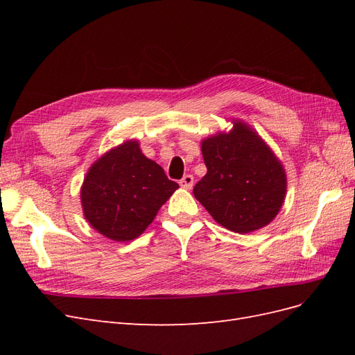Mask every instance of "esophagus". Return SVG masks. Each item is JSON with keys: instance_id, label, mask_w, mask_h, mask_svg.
Masks as SVG:
<instances>
[{"instance_id": "1", "label": "esophagus", "mask_w": 355, "mask_h": 355, "mask_svg": "<svg viewBox=\"0 0 355 355\" xmlns=\"http://www.w3.org/2000/svg\"><path fill=\"white\" fill-rule=\"evenodd\" d=\"M179 185L184 188V189H191L192 185H194V176H192V175H185L184 178L180 179Z\"/></svg>"}]
</instances>
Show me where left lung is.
Here are the masks:
<instances>
[{"label":"left lung","instance_id":"8db88e82","mask_svg":"<svg viewBox=\"0 0 355 355\" xmlns=\"http://www.w3.org/2000/svg\"><path fill=\"white\" fill-rule=\"evenodd\" d=\"M230 132L201 141L207 173L194 196L223 228L249 234L271 223L286 198L282 159L250 124L231 120Z\"/></svg>","mask_w":355,"mask_h":355}]
</instances>
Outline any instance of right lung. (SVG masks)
Masks as SVG:
<instances>
[{
	"instance_id": "obj_1",
	"label": "right lung",
	"mask_w": 355,
	"mask_h": 355,
	"mask_svg": "<svg viewBox=\"0 0 355 355\" xmlns=\"http://www.w3.org/2000/svg\"><path fill=\"white\" fill-rule=\"evenodd\" d=\"M179 188L136 139L111 148L87 170L80 189L84 218L114 241L137 239Z\"/></svg>"
}]
</instances>
